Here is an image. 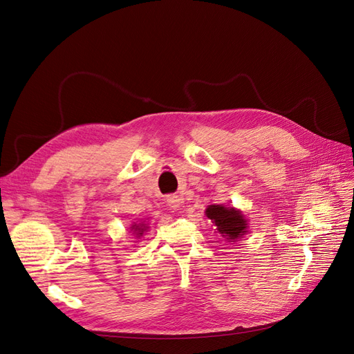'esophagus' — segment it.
Here are the masks:
<instances>
[{"mask_svg":"<svg viewBox=\"0 0 354 354\" xmlns=\"http://www.w3.org/2000/svg\"><path fill=\"white\" fill-rule=\"evenodd\" d=\"M167 203H168L169 208L177 209V208L181 207V203H183V198L178 196V195H168L167 196Z\"/></svg>","mask_w":354,"mask_h":354,"instance_id":"esophagus-1","label":"esophagus"}]
</instances>
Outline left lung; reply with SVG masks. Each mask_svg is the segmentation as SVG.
Listing matches in <instances>:
<instances>
[{"mask_svg":"<svg viewBox=\"0 0 354 354\" xmlns=\"http://www.w3.org/2000/svg\"><path fill=\"white\" fill-rule=\"evenodd\" d=\"M207 217L216 224L221 236L227 242H236L248 229V220L239 209L224 205H209L205 211Z\"/></svg>","mask_w":354,"mask_h":354,"instance_id":"obj_1","label":"left lung"}]
</instances>
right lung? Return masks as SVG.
Listing matches in <instances>:
<instances>
[{
  "label": "right lung",
  "mask_w": 354,
  "mask_h": 354,
  "mask_svg": "<svg viewBox=\"0 0 354 354\" xmlns=\"http://www.w3.org/2000/svg\"><path fill=\"white\" fill-rule=\"evenodd\" d=\"M146 229H147V226L146 224H143V223H140V224H133L131 226V230H133V233L136 234V238H140V236H143V233L146 232Z\"/></svg>",
  "instance_id": "right-lung-1"
}]
</instances>
